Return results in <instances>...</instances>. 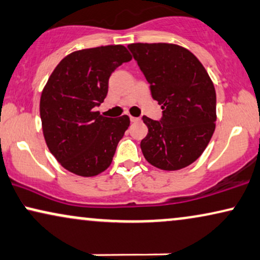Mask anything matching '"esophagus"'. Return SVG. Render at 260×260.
Returning <instances> with one entry per match:
<instances>
[{"instance_id":"34e87169","label":"esophagus","mask_w":260,"mask_h":260,"mask_svg":"<svg viewBox=\"0 0 260 260\" xmlns=\"http://www.w3.org/2000/svg\"><path fill=\"white\" fill-rule=\"evenodd\" d=\"M130 120H131V122H133V123H137V122H140V120H141V118L130 116Z\"/></svg>"}]
</instances>
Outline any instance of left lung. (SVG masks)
<instances>
[{
    "label": "left lung",
    "mask_w": 260,
    "mask_h": 260,
    "mask_svg": "<svg viewBox=\"0 0 260 260\" xmlns=\"http://www.w3.org/2000/svg\"><path fill=\"white\" fill-rule=\"evenodd\" d=\"M151 96L162 109L160 120L143 116L148 126L141 149L164 171L187 167L201 156L215 131L216 93L196 56L175 44H129Z\"/></svg>",
    "instance_id": "8db88e82"
}]
</instances>
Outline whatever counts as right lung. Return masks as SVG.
<instances>
[{"mask_svg": "<svg viewBox=\"0 0 260 260\" xmlns=\"http://www.w3.org/2000/svg\"><path fill=\"white\" fill-rule=\"evenodd\" d=\"M131 58L123 45L79 50L60 60L44 87V138L57 161L72 173L94 177L112 162L130 119L103 117L94 109L107 95L111 74Z\"/></svg>", "mask_w": 260, "mask_h": 260, "instance_id": "add662e5", "label": "right lung"}]
</instances>
